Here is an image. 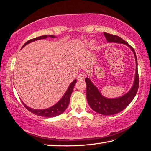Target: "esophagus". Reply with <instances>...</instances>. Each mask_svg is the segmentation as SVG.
I'll use <instances>...</instances> for the list:
<instances>
[{"instance_id": "1", "label": "esophagus", "mask_w": 151, "mask_h": 151, "mask_svg": "<svg viewBox=\"0 0 151 151\" xmlns=\"http://www.w3.org/2000/svg\"><path fill=\"white\" fill-rule=\"evenodd\" d=\"M85 78V74L84 73H82L81 74H79L77 79L78 81H82V80H84Z\"/></svg>"}]
</instances>
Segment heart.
I'll use <instances>...</instances> for the list:
<instances>
[{
	"label": "heart",
	"mask_w": 151,
	"mask_h": 151,
	"mask_svg": "<svg viewBox=\"0 0 151 151\" xmlns=\"http://www.w3.org/2000/svg\"><path fill=\"white\" fill-rule=\"evenodd\" d=\"M91 43H93V41H91Z\"/></svg>",
	"instance_id": "b5f03b06"
}]
</instances>
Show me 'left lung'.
<instances>
[{
	"mask_svg": "<svg viewBox=\"0 0 151 151\" xmlns=\"http://www.w3.org/2000/svg\"><path fill=\"white\" fill-rule=\"evenodd\" d=\"M104 35L109 43H122L127 45L128 47H130L134 53L136 63L135 79H134L132 87L127 93L120 97L114 99L104 97L101 95L99 89L96 88V86L91 82L90 79L88 78H85V82L86 83V97H87L88 104L92 108V110L102 115H111L123 111L132 102L136 96L139 88V75L138 71H137L136 54L133 48L127 41L117 36L106 32H104Z\"/></svg>",
	"mask_w": 151,
	"mask_h": 151,
	"instance_id": "8db88e82",
	"label": "left lung"
}]
</instances>
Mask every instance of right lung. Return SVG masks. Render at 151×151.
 Returning a JSON list of instances; mask_svg holds the SVG:
<instances>
[{
	"instance_id": "1",
	"label": "right lung",
	"mask_w": 151,
	"mask_h": 151,
	"mask_svg": "<svg viewBox=\"0 0 151 151\" xmlns=\"http://www.w3.org/2000/svg\"><path fill=\"white\" fill-rule=\"evenodd\" d=\"M48 37H50L52 38L56 37L55 36H52V35H49V36H41L40 37H37L36 38H34V39L28 40L24 44V45L22 46V48H23L25 45H27V44L30 43L31 42H33L34 41L39 40L41 39H45V38ZM76 83V80H74L73 82H72L71 84H70V86H69L68 89H67L65 93L64 94L62 98L56 104H54L52 107H50L49 108L44 109V110H36V109H33L32 108L28 107V106L25 104L22 101L21 102L22 104L24 106V107L26 108L28 111H30L31 113H32L35 115H39V116H41V117H56L58 115L63 113L67 109V106H68V105L69 104V101H70V95H71L74 86H75Z\"/></svg>"
}]
</instances>
